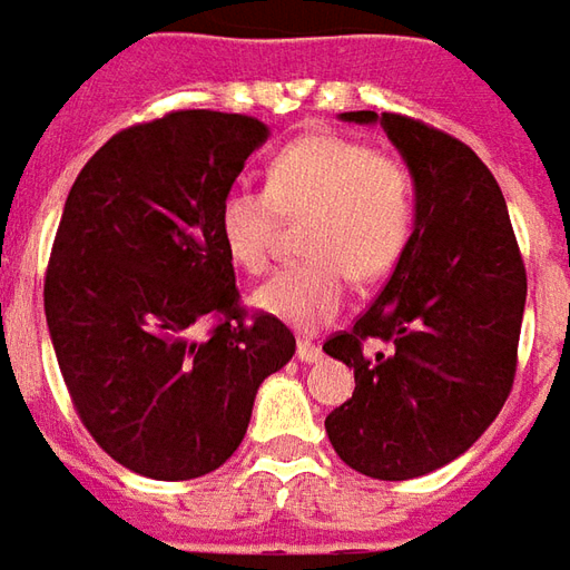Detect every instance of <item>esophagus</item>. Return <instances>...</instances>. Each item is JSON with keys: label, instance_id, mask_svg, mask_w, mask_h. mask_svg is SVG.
<instances>
[{"label": "esophagus", "instance_id": "1", "mask_svg": "<svg viewBox=\"0 0 570 570\" xmlns=\"http://www.w3.org/2000/svg\"><path fill=\"white\" fill-rule=\"evenodd\" d=\"M297 361L301 364H316V361H323V347L311 342V338H297Z\"/></svg>", "mask_w": 570, "mask_h": 570}]
</instances>
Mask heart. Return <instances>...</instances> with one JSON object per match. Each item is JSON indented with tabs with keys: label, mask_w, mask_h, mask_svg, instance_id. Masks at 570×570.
Returning <instances> with one entry per match:
<instances>
[{
	"label": "heart",
	"mask_w": 570,
	"mask_h": 570,
	"mask_svg": "<svg viewBox=\"0 0 570 570\" xmlns=\"http://www.w3.org/2000/svg\"><path fill=\"white\" fill-rule=\"evenodd\" d=\"M301 216L307 259L266 278L254 304L288 326L316 330L345 307L347 278L366 285L395 269L417 216V178L399 156L313 134L276 153L263 190H225L216 223L228 257L263 273L278 219Z\"/></svg>",
	"instance_id": "b5f03b06"
}]
</instances>
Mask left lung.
I'll return each mask as SVG.
<instances>
[{
  "label": "left lung",
  "mask_w": 570,
  "mask_h": 570,
  "mask_svg": "<svg viewBox=\"0 0 570 570\" xmlns=\"http://www.w3.org/2000/svg\"><path fill=\"white\" fill-rule=\"evenodd\" d=\"M380 121L417 178L414 232L380 297L323 351L354 366V395L326 417L332 449L373 480H414L464 454L505 404L527 273L502 187L452 134L395 112ZM380 341L383 352H364Z\"/></svg>",
  "instance_id": "8db88e82"
}]
</instances>
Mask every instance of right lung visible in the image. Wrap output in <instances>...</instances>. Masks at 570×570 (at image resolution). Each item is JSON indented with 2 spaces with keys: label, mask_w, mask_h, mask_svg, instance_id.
<instances>
[{
  "label": "right lung",
  "mask_w": 570,
  "mask_h": 570,
  "mask_svg": "<svg viewBox=\"0 0 570 570\" xmlns=\"http://www.w3.org/2000/svg\"><path fill=\"white\" fill-rule=\"evenodd\" d=\"M266 137L250 116L181 109L109 137L68 190L46 266L49 338L80 423L140 476L223 468L259 383L292 361V330L238 304L216 223Z\"/></svg>",
  "instance_id": "obj_1"
}]
</instances>
